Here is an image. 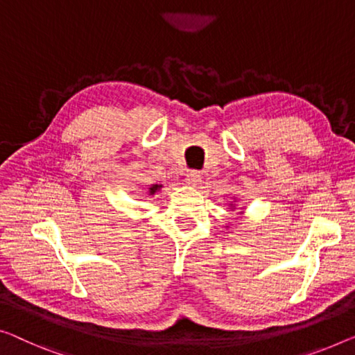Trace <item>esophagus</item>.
Instances as JSON below:
<instances>
[{
    "label": "esophagus",
    "mask_w": 355,
    "mask_h": 355,
    "mask_svg": "<svg viewBox=\"0 0 355 355\" xmlns=\"http://www.w3.org/2000/svg\"><path fill=\"white\" fill-rule=\"evenodd\" d=\"M202 182V177H200V173L198 171H189L187 173V183L189 187H198Z\"/></svg>",
    "instance_id": "1"
}]
</instances>
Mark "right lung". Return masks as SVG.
<instances>
[{"label":"right lung","instance_id":"right-lung-1","mask_svg":"<svg viewBox=\"0 0 355 355\" xmlns=\"http://www.w3.org/2000/svg\"><path fill=\"white\" fill-rule=\"evenodd\" d=\"M161 189V184H153V187L150 188V194H155Z\"/></svg>","mask_w":355,"mask_h":355}]
</instances>
